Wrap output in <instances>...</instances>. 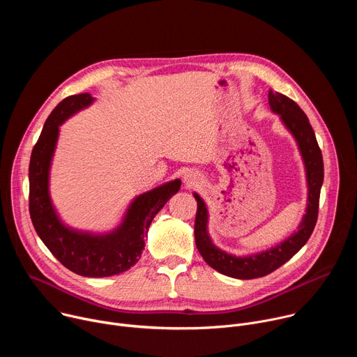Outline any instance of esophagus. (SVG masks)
<instances>
[{
    "label": "esophagus",
    "instance_id": "34e87169",
    "mask_svg": "<svg viewBox=\"0 0 357 357\" xmlns=\"http://www.w3.org/2000/svg\"><path fill=\"white\" fill-rule=\"evenodd\" d=\"M183 181H185L186 186H189V188L197 183V178H196V175H193V174H186V175L183 176Z\"/></svg>",
    "mask_w": 357,
    "mask_h": 357
}]
</instances>
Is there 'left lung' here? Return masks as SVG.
Returning <instances> with one entry per match:
<instances>
[{"label":"left lung","instance_id":"left-lung-1","mask_svg":"<svg viewBox=\"0 0 357 357\" xmlns=\"http://www.w3.org/2000/svg\"><path fill=\"white\" fill-rule=\"evenodd\" d=\"M268 103L271 110L281 116V120L284 121L287 128L294 134L301 149L305 168H307L310 189L308 206L298 231H295L284 243L260 254H254V256L250 257L230 256V254L213 245L208 234L206 206L200 196L197 193H193L197 202V211L195 218V241L200 256L216 271L227 277L240 280H251L268 275L270 273L285 264L291 257H294L311 237L319 212V195L324 182V160L312 126L310 124L307 114L289 97L270 90Z\"/></svg>","mask_w":357,"mask_h":357}]
</instances>
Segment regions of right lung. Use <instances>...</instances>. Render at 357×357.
I'll list each match as a JSON object with an SVG mask.
<instances>
[{
  "label": "right lung",
  "mask_w": 357,
  "mask_h": 357,
  "mask_svg": "<svg viewBox=\"0 0 357 357\" xmlns=\"http://www.w3.org/2000/svg\"><path fill=\"white\" fill-rule=\"evenodd\" d=\"M91 101L89 93L69 96L45 121L29 161V215L43 244L68 270L83 277H112L127 271L141 259L152 219L179 190L181 181L175 179L139 195L130 206L124 223L110 234L91 236L65 227L47 192L50 160L59 126Z\"/></svg>",
  "instance_id": "right-lung-1"
}]
</instances>
